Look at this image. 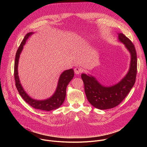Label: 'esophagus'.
Masks as SVG:
<instances>
[{
	"instance_id": "34e87169",
	"label": "esophagus",
	"mask_w": 147,
	"mask_h": 147,
	"mask_svg": "<svg viewBox=\"0 0 147 147\" xmlns=\"http://www.w3.org/2000/svg\"><path fill=\"white\" fill-rule=\"evenodd\" d=\"M74 70V73H75L76 74H80V73H81V71H82L81 69H80V68H79V67H76Z\"/></svg>"
}]
</instances>
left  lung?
<instances>
[{
  "label": "left lung",
  "mask_w": 147,
  "mask_h": 147,
  "mask_svg": "<svg viewBox=\"0 0 147 147\" xmlns=\"http://www.w3.org/2000/svg\"><path fill=\"white\" fill-rule=\"evenodd\" d=\"M118 40L130 53L131 59L127 73L119 82L111 86H104L94 76L82 73L81 78L89 102L95 108L105 110L115 108L127 95L134 86L137 75V60L134 45L122 33L118 34Z\"/></svg>",
  "instance_id": "left-lung-1"
}]
</instances>
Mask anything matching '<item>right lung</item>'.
Listing matches in <instances>:
<instances>
[{
    "label": "right lung",
    "instance_id": "right-lung-1",
    "mask_svg": "<svg viewBox=\"0 0 147 147\" xmlns=\"http://www.w3.org/2000/svg\"><path fill=\"white\" fill-rule=\"evenodd\" d=\"M33 34V32H30L26 35L22 42L21 43L17 51L15 57L14 71L16 86L20 95L32 108L39 110L50 111L59 108L63 103L66 98L67 86L74 77V70L73 69H70L64 71L61 74L59 78L56 91L50 98L44 100H36L30 97L25 91L22 86V84L20 83L18 75V65L20 55L23 49L24 45H25L28 38Z\"/></svg>",
    "mask_w": 147,
    "mask_h": 147
}]
</instances>
